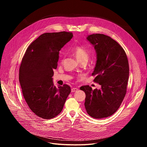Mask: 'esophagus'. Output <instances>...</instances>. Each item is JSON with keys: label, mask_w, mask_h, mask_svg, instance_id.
Wrapping results in <instances>:
<instances>
[{"label": "esophagus", "mask_w": 147, "mask_h": 147, "mask_svg": "<svg viewBox=\"0 0 147 147\" xmlns=\"http://www.w3.org/2000/svg\"><path fill=\"white\" fill-rule=\"evenodd\" d=\"M78 91V88H71V92H75V91Z\"/></svg>", "instance_id": "obj_1"}]
</instances>
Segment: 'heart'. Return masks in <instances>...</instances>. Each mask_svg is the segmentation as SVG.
Listing matches in <instances>:
<instances>
[{
    "label": "heart",
    "mask_w": 147,
    "mask_h": 147,
    "mask_svg": "<svg viewBox=\"0 0 147 147\" xmlns=\"http://www.w3.org/2000/svg\"><path fill=\"white\" fill-rule=\"evenodd\" d=\"M73 52L78 60L83 59H88L89 57L88 50L82 45H76L73 48Z\"/></svg>",
    "instance_id": "heart-1"
}]
</instances>
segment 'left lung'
I'll return each instance as SVG.
<instances>
[{
  "instance_id": "left-lung-1",
  "label": "left lung",
  "mask_w": 147,
  "mask_h": 147,
  "mask_svg": "<svg viewBox=\"0 0 147 147\" xmlns=\"http://www.w3.org/2000/svg\"><path fill=\"white\" fill-rule=\"evenodd\" d=\"M87 39L96 53L92 75L96 76L94 81L101 86V89L93 90L84 86L80 90L86 93L87 113L95 119L107 117L117 111L126 94L129 76L127 57L123 48L109 36L93 34Z\"/></svg>"
}]
</instances>
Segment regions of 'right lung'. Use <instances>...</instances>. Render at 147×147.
<instances>
[{"label":"right lung","mask_w":147,"mask_h":147,"mask_svg":"<svg viewBox=\"0 0 147 147\" xmlns=\"http://www.w3.org/2000/svg\"><path fill=\"white\" fill-rule=\"evenodd\" d=\"M73 36L66 31L42 34L30 45L22 59L20 86L28 106L38 117L50 119L58 115L71 92L67 84L55 87L52 77L59 51Z\"/></svg>","instance_id":"add662e5"}]
</instances>
